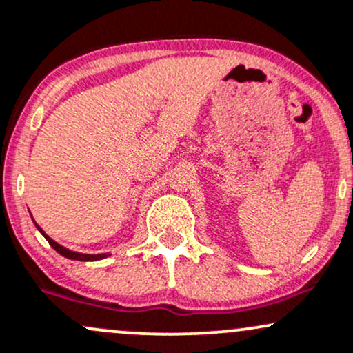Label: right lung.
Returning a JSON list of instances; mask_svg holds the SVG:
<instances>
[{
	"mask_svg": "<svg viewBox=\"0 0 353 353\" xmlns=\"http://www.w3.org/2000/svg\"><path fill=\"white\" fill-rule=\"evenodd\" d=\"M30 216H32V214H30ZM32 219H33V218H32ZM33 223H34V219H33ZM34 226H37V228H38V231H40V233L45 236V239H46V241L50 243V246H52L53 250L58 251V253H60L61 256H65V258H68V259H75V261H99V259H103V258L110 256V253H99V254H85V253H77V251H72V250H68V248H65V246L58 245V243L55 241V239H52V238H50V236L46 234L45 231L41 230V228L38 226L37 223H34Z\"/></svg>",
	"mask_w": 353,
	"mask_h": 353,
	"instance_id": "right-lung-1",
	"label": "right lung"
}]
</instances>
